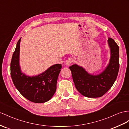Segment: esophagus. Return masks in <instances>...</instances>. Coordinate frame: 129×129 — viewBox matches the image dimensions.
Here are the masks:
<instances>
[{
    "label": "esophagus",
    "mask_w": 129,
    "mask_h": 129,
    "mask_svg": "<svg viewBox=\"0 0 129 129\" xmlns=\"http://www.w3.org/2000/svg\"><path fill=\"white\" fill-rule=\"evenodd\" d=\"M74 61V60L73 58H69L67 59V61H66V64H67V65H69L70 64L73 63Z\"/></svg>",
    "instance_id": "34e87169"
}]
</instances>
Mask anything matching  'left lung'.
Segmentation results:
<instances>
[{"instance_id":"left-lung-1","label":"left lung","mask_w":129,"mask_h":129,"mask_svg":"<svg viewBox=\"0 0 129 129\" xmlns=\"http://www.w3.org/2000/svg\"><path fill=\"white\" fill-rule=\"evenodd\" d=\"M108 43L111 54L110 63L100 75L89 74L84 69L76 64L69 67L76 88L85 97H101L107 93L116 80L119 69V48L113 39L108 38Z\"/></svg>"}]
</instances>
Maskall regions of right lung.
Segmentation results:
<instances>
[{"instance_id":"add662e5","label":"right lung","mask_w":129,"mask_h":129,"mask_svg":"<svg viewBox=\"0 0 129 129\" xmlns=\"http://www.w3.org/2000/svg\"><path fill=\"white\" fill-rule=\"evenodd\" d=\"M17 42L11 61V76L15 87L23 96L34 103H44L50 100L57 89V82L61 64L52 66L44 73L29 77L22 74L19 65V45Z\"/></svg>"}]
</instances>
